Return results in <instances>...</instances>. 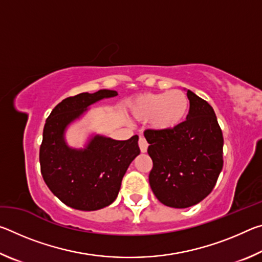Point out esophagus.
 Returning a JSON list of instances; mask_svg holds the SVG:
<instances>
[{"instance_id":"34e87169","label":"esophagus","mask_w":262,"mask_h":262,"mask_svg":"<svg viewBox=\"0 0 262 262\" xmlns=\"http://www.w3.org/2000/svg\"><path fill=\"white\" fill-rule=\"evenodd\" d=\"M139 147H140L141 152H147V150H148V142H147V140L144 139V137H140Z\"/></svg>"}]
</instances>
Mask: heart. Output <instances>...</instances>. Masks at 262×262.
<instances>
[{"label": "heart", "mask_w": 262, "mask_h": 262, "mask_svg": "<svg viewBox=\"0 0 262 262\" xmlns=\"http://www.w3.org/2000/svg\"><path fill=\"white\" fill-rule=\"evenodd\" d=\"M128 108L135 120L150 121L154 129L171 130L185 120L189 99L181 90L148 92L133 99Z\"/></svg>", "instance_id": "heart-1"}]
</instances>
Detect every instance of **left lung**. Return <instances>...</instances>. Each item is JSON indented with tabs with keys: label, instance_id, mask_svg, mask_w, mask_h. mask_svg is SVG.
<instances>
[{
	"label": "left lung",
	"instance_id": "8db88e82",
	"mask_svg": "<svg viewBox=\"0 0 262 262\" xmlns=\"http://www.w3.org/2000/svg\"><path fill=\"white\" fill-rule=\"evenodd\" d=\"M189 112L171 130L147 129L152 192L163 205L188 208L215 187L223 167V134L211 106L187 90Z\"/></svg>",
	"mask_w": 262,
	"mask_h": 262
}]
</instances>
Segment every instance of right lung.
<instances>
[{
  "label": "right lung",
  "mask_w": 262,
  "mask_h": 262,
  "mask_svg": "<svg viewBox=\"0 0 262 262\" xmlns=\"http://www.w3.org/2000/svg\"><path fill=\"white\" fill-rule=\"evenodd\" d=\"M118 96L114 90L68 97L47 118L39 161L48 188L64 205L92 211L110 206L117 199L128 166L140 155L139 136L118 141L95 135L84 149L68 147L64 133L68 125L104 98Z\"/></svg>",
  "instance_id": "1"
}]
</instances>
